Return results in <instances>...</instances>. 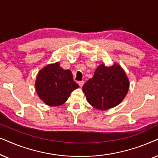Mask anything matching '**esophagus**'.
Listing matches in <instances>:
<instances>
[{
  "label": "esophagus",
  "instance_id": "1",
  "mask_svg": "<svg viewBox=\"0 0 158 158\" xmlns=\"http://www.w3.org/2000/svg\"><path fill=\"white\" fill-rule=\"evenodd\" d=\"M78 85H79V87H81L83 86V85H84V81H78Z\"/></svg>",
  "mask_w": 158,
  "mask_h": 158
}]
</instances>
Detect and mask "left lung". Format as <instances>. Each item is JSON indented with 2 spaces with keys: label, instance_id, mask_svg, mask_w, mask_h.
Returning <instances> with one entry per match:
<instances>
[{
  "label": "left lung",
  "instance_id": "left-lung-1",
  "mask_svg": "<svg viewBox=\"0 0 158 158\" xmlns=\"http://www.w3.org/2000/svg\"><path fill=\"white\" fill-rule=\"evenodd\" d=\"M129 88V81L125 71L120 65L114 64L109 67L100 65L82 89L92 107L106 110L121 102Z\"/></svg>",
  "mask_w": 158,
  "mask_h": 158
}]
</instances>
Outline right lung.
<instances>
[{
	"instance_id": "obj_1",
	"label": "right lung",
	"mask_w": 158,
	"mask_h": 158,
	"mask_svg": "<svg viewBox=\"0 0 158 158\" xmlns=\"http://www.w3.org/2000/svg\"><path fill=\"white\" fill-rule=\"evenodd\" d=\"M37 95L46 105L58 106L68 100L73 90L79 88L70 70L60 68L58 62L48 64L39 71L35 81Z\"/></svg>"
}]
</instances>
